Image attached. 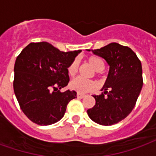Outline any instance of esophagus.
Instances as JSON below:
<instances>
[{
    "mask_svg": "<svg viewBox=\"0 0 156 156\" xmlns=\"http://www.w3.org/2000/svg\"><path fill=\"white\" fill-rule=\"evenodd\" d=\"M84 97H85L84 94H79V93L77 94V98H84Z\"/></svg>",
    "mask_w": 156,
    "mask_h": 156,
    "instance_id": "1",
    "label": "esophagus"
}]
</instances>
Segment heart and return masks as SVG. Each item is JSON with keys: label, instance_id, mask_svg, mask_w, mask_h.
<instances>
[{"label": "heart", "instance_id": "b5f03b06", "mask_svg": "<svg viewBox=\"0 0 156 156\" xmlns=\"http://www.w3.org/2000/svg\"><path fill=\"white\" fill-rule=\"evenodd\" d=\"M86 62L91 66L92 68H94V70L96 72L97 75L98 74V73H100L105 69V62L101 58H98V57H96V56L88 57ZM78 70V62H77L76 60H74L73 62H72L70 65L68 66V75L71 76V77H73V76L77 74ZM69 86H70L71 89L75 90L79 94H85V93L94 91L96 88L97 84L94 80H85V79H83V78H77L70 82Z\"/></svg>", "mask_w": 156, "mask_h": 156}]
</instances>
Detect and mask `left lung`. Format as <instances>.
<instances>
[{"instance_id": "obj_1", "label": "left lung", "mask_w": 156, "mask_h": 156, "mask_svg": "<svg viewBox=\"0 0 156 156\" xmlns=\"http://www.w3.org/2000/svg\"><path fill=\"white\" fill-rule=\"evenodd\" d=\"M93 52L105 58L109 72L104 92L93 96L96 103L87 113L97 124L113 125L127 117L135 106L143 86L141 62L130 48L116 42Z\"/></svg>"}]
</instances>
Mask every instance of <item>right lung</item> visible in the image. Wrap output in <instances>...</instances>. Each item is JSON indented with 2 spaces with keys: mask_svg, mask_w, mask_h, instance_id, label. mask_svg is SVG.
<instances>
[{
  "mask_svg": "<svg viewBox=\"0 0 156 156\" xmlns=\"http://www.w3.org/2000/svg\"><path fill=\"white\" fill-rule=\"evenodd\" d=\"M81 50L61 51L46 41L32 42L17 56L13 88L20 108L29 119L49 125L63 117L75 91L59 89L69 82L68 68Z\"/></svg>",
  "mask_w": 156,
  "mask_h": 156,
  "instance_id": "add662e5",
  "label": "right lung"
}]
</instances>
